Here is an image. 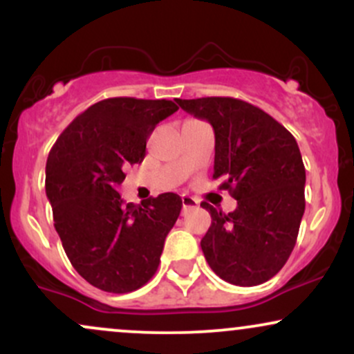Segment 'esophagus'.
<instances>
[{
    "label": "esophagus",
    "instance_id": "obj_1",
    "mask_svg": "<svg viewBox=\"0 0 354 354\" xmlns=\"http://www.w3.org/2000/svg\"><path fill=\"white\" fill-rule=\"evenodd\" d=\"M181 201H183V209H185V211L193 209V208H196V206H198V200H194L193 196H188V194H183Z\"/></svg>",
    "mask_w": 354,
    "mask_h": 354
}]
</instances>
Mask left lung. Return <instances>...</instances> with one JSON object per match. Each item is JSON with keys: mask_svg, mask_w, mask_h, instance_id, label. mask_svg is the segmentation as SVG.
Returning <instances> with one entry per match:
<instances>
[{"mask_svg": "<svg viewBox=\"0 0 354 354\" xmlns=\"http://www.w3.org/2000/svg\"><path fill=\"white\" fill-rule=\"evenodd\" d=\"M176 103L213 126V178L238 201L228 214L201 203L211 214L201 239L206 261L236 286L268 281L290 258L304 213L306 171L295 136L243 100L208 96Z\"/></svg>", "mask_w": 354, "mask_h": 354, "instance_id": "obj_1", "label": "left lung"}]
</instances>
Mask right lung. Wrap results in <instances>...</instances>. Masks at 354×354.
Masks as SVG:
<instances>
[{
  "mask_svg": "<svg viewBox=\"0 0 354 354\" xmlns=\"http://www.w3.org/2000/svg\"><path fill=\"white\" fill-rule=\"evenodd\" d=\"M178 111L169 100L108 98L61 133L46 161V196L73 268L108 293L141 288L160 265L165 239L183 206L174 193L123 205L124 169L141 163L146 141Z\"/></svg>",
  "mask_w": 354,
  "mask_h": 354,
  "instance_id": "right-lung-1",
  "label": "right lung"
}]
</instances>
